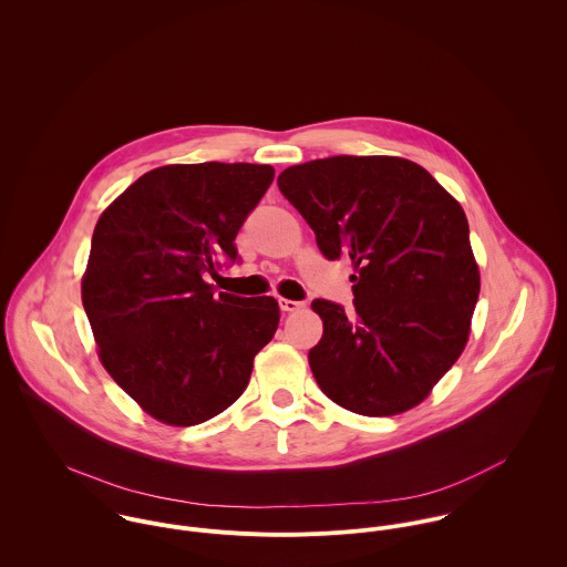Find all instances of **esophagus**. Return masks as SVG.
Listing matches in <instances>:
<instances>
[{
  "label": "esophagus",
  "mask_w": 567,
  "mask_h": 567,
  "mask_svg": "<svg viewBox=\"0 0 567 567\" xmlns=\"http://www.w3.org/2000/svg\"><path fill=\"white\" fill-rule=\"evenodd\" d=\"M279 308L284 312H297V310L303 308V303L301 301H292V299H279Z\"/></svg>",
  "instance_id": "obj_1"
}]
</instances>
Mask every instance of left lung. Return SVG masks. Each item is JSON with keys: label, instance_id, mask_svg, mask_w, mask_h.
I'll return each instance as SVG.
<instances>
[{"label": "left lung", "instance_id": "8db88e82", "mask_svg": "<svg viewBox=\"0 0 567 567\" xmlns=\"http://www.w3.org/2000/svg\"><path fill=\"white\" fill-rule=\"evenodd\" d=\"M281 194L317 234L327 259L353 272V317L312 310L323 338L308 360L333 404L391 416L421 404L461 358L481 270L461 203L402 157H329L284 169Z\"/></svg>", "mask_w": 567, "mask_h": 567}]
</instances>
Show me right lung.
I'll return each instance as SVG.
<instances>
[{"label":"right lung","mask_w":567,"mask_h":567,"mask_svg":"<svg viewBox=\"0 0 567 567\" xmlns=\"http://www.w3.org/2000/svg\"><path fill=\"white\" fill-rule=\"evenodd\" d=\"M272 165L172 163L140 176L97 218L82 306L106 373L153 419L187 427L244 393L279 324L272 297L214 292Z\"/></svg>","instance_id":"add662e5"}]
</instances>
